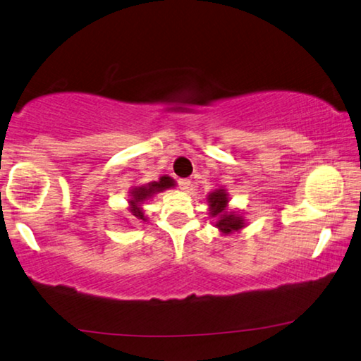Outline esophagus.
<instances>
[{"label":"esophagus","instance_id":"34e87169","mask_svg":"<svg viewBox=\"0 0 361 361\" xmlns=\"http://www.w3.org/2000/svg\"><path fill=\"white\" fill-rule=\"evenodd\" d=\"M178 186H180V190L188 191V190H190V188H191V180L181 178V180H178Z\"/></svg>","mask_w":361,"mask_h":361}]
</instances>
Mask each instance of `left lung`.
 <instances>
[{
    "label": "left lung",
    "mask_w": 361,
    "mask_h": 361,
    "mask_svg": "<svg viewBox=\"0 0 361 361\" xmlns=\"http://www.w3.org/2000/svg\"><path fill=\"white\" fill-rule=\"evenodd\" d=\"M210 215L216 219L215 226L219 228L221 233L230 234L233 231H239L244 226V220L238 216L234 212H228V194L225 190H215L209 194L207 197Z\"/></svg>",
    "instance_id": "1"
}]
</instances>
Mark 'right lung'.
Instances as JSON below:
<instances>
[{"instance_id":"right-lung-1","label":"right lung","mask_w":361,"mask_h":361,"mask_svg":"<svg viewBox=\"0 0 361 361\" xmlns=\"http://www.w3.org/2000/svg\"><path fill=\"white\" fill-rule=\"evenodd\" d=\"M171 186H175V181L171 180L170 176H160L159 181H152V183H147L145 186L135 188V190L131 191V199H130L131 214H133L136 219L146 220L145 214H142L141 204L147 201V199H151L154 194H157L164 190H169Z\"/></svg>"}]
</instances>
